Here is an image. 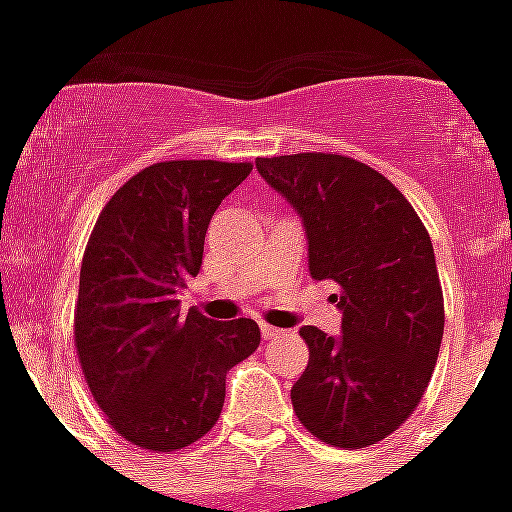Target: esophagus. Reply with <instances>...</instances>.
<instances>
[{"label": "esophagus", "instance_id": "obj_1", "mask_svg": "<svg viewBox=\"0 0 512 512\" xmlns=\"http://www.w3.org/2000/svg\"><path fill=\"white\" fill-rule=\"evenodd\" d=\"M263 337L265 340H273V337H279V335H284V332H281V329H276V327H271V324H263Z\"/></svg>", "mask_w": 512, "mask_h": 512}]
</instances>
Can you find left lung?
Returning <instances> with one entry per match:
<instances>
[{
    "mask_svg": "<svg viewBox=\"0 0 512 512\" xmlns=\"http://www.w3.org/2000/svg\"><path fill=\"white\" fill-rule=\"evenodd\" d=\"M257 172L303 217L313 279L340 287L342 337L300 329L311 358L292 388L297 420L329 446L377 444L414 414L444 337L428 228L388 177L350 156H271Z\"/></svg>",
    "mask_w": 512,
    "mask_h": 512,
    "instance_id": "left-lung-1",
    "label": "left lung"
}]
</instances>
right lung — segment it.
Segmentation results:
<instances>
[{
    "label": "right lung",
    "instance_id": "right-lung-1",
    "mask_svg": "<svg viewBox=\"0 0 512 512\" xmlns=\"http://www.w3.org/2000/svg\"><path fill=\"white\" fill-rule=\"evenodd\" d=\"M249 162L177 159L132 175L92 228L79 273L74 345L108 425L148 452H180L215 428L225 374L260 345L252 319L180 313L207 225Z\"/></svg>",
    "mask_w": 512,
    "mask_h": 512
}]
</instances>
